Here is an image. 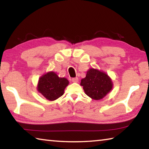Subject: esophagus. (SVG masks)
Instances as JSON below:
<instances>
[{"instance_id": "34e87169", "label": "esophagus", "mask_w": 149, "mask_h": 149, "mask_svg": "<svg viewBox=\"0 0 149 149\" xmlns=\"http://www.w3.org/2000/svg\"><path fill=\"white\" fill-rule=\"evenodd\" d=\"M72 81L74 82V83H77L79 81V78L78 77H74V78H72Z\"/></svg>"}]
</instances>
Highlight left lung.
<instances>
[{
	"label": "left lung",
	"mask_w": 149,
	"mask_h": 149,
	"mask_svg": "<svg viewBox=\"0 0 149 149\" xmlns=\"http://www.w3.org/2000/svg\"><path fill=\"white\" fill-rule=\"evenodd\" d=\"M80 85L85 94L95 100L102 99L113 88L112 80L108 75L95 68L88 70L86 77L81 79Z\"/></svg>",
	"instance_id": "8db88e82"
}]
</instances>
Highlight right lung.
<instances>
[{
  "label": "right lung",
  "mask_w": 149,
  "mask_h": 149,
  "mask_svg": "<svg viewBox=\"0 0 149 149\" xmlns=\"http://www.w3.org/2000/svg\"><path fill=\"white\" fill-rule=\"evenodd\" d=\"M68 84L66 78L58 77L54 72H49L39 78L37 89L47 100L53 101L64 95Z\"/></svg>",
  "instance_id": "right-lung-1"
}]
</instances>
